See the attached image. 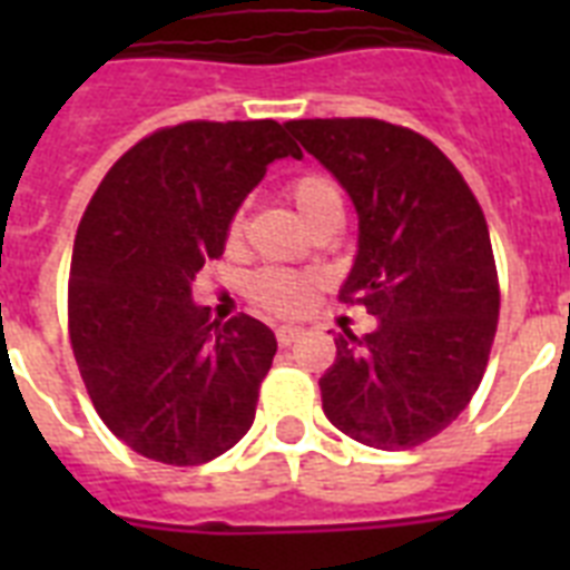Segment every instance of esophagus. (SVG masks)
<instances>
[{
    "label": "esophagus",
    "instance_id": "obj_1",
    "mask_svg": "<svg viewBox=\"0 0 570 570\" xmlns=\"http://www.w3.org/2000/svg\"><path fill=\"white\" fill-rule=\"evenodd\" d=\"M275 334H277V343H281V346H293L295 340L302 337L304 331L298 328V325H281V328H277Z\"/></svg>",
    "mask_w": 570,
    "mask_h": 570
}]
</instances>
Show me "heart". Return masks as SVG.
<instances>
[{
	"instance_id": "b5f03b06",
	"label": "heart",
	"mask_w": 570,
	"mask_h": 570,
	"mask_svg": "<svg viewBox=\"0 0 570 570\" xmlns=\"http://www.w3.org/2000/svg\"><path fill=\"white\" fill-rule=\"evenodd\" d=\"M289 204L295 206V213L304 224L313 222L316 215L331 213V209H343V197H340L337 186L325 177H298V180L289 186ZM236 227V224H233ZM313 281L311 275H298V272H284V268H272V272H263V275L254 277L250 284V293L263 307L275 313H298L307 307L313 295Z\"/></svg>"
}]
</instances>
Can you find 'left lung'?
Returning <instances> with one entry per match:
<instances>
[{
  "mask_svg": "<svg viewBox=\"0 0 570 570\" xmlns=\"http://www.w3.org/2000/svg\"><path fill=\"white\" fill-rule=\"evenodd\" d=\"M346 189L357 254L343 302L373 313L366 337H337L322 411L375 450H411L468 407L500 316L485 215L459 168L405 127L373 118L289 120Z\"/></svg>",
  "mask_w": 570,
  "mask_h": 570,
  "instance_id": "8db88e82",
  "label": "left lung"
}]
</instances>
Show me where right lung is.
<instances>
[{
  "label": "right lung",
  "mask_w": 570,
  "mask_h": 570,
  "mask_svg": "<svg viewBox=\"0 0 570 570\" xmlns=\"http://www.w3.org/2000/svg\"><path fill=\"white\" fill-rule=\"evenodd\" d=\"M284 156L302 150L277 120H189L120 156L85 209L70 343L102 423L147 459L206 464L254 423L275 334L245 313L209 322L191 281Z\"/></svg>",
  "instance_id": "right-lung-1"
}]
</instances>
